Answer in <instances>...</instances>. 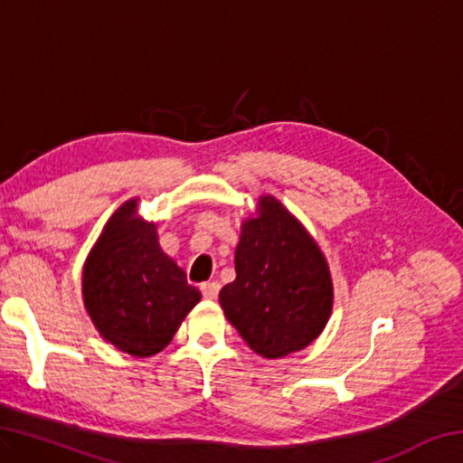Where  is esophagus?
Masks as SVG:
<instances>
[{
	"label": "esophagus",
	"instance_id": "34e87169",
	"mask_svg": "<svg viewBox=\"0 0 463 463\" xmlns=\"http://www.w3.org/2000/svg\"><path fill=\"white\" fill-rule=\"evenodd\" d=\"M200 289L206 300H216L218 292H221V284H218V281H206V284L200 286Z\"/></svg>",
	"mask_w": 463,
	"mask_h": 463
}]
</instances>
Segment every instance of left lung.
Segmentation results:
<instances>
[{
  "instance_id": "1",
  "label": "left lung",
  "mask_w": 463,
  "mask_h": 463,
  "mask_svg": "<svg viewBox=\"0 0 463 463\" xmlns=\"http://www.w3.org/2000/svg\"><path fill=\"white\" fill-rule=\"evenodd\" d=\"M241 224L237 278L221 289V307L255 354L279 359L323 333L333 312L326 257L304 224L273 195H260Z\"/></svg>"
}]
</instances>
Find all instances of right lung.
Here are the masks:
<instances>
[{"label":"right lung","mask_w":463,"mask_h":463,"mask_svg":"<svg viewBox=\"0 0 463 463\" xmlns=\"http://www.w3.org/2000/svg\"><path fill=\"white\" fill-rule=\"evenodd\" d=\"M138 198L109 216L83 263L85 310L101 339L132 357L167 347L200 289L161 249L156 224L140 218Z\"/></svg>","instance_id":"add662e5"}]
</instances>
